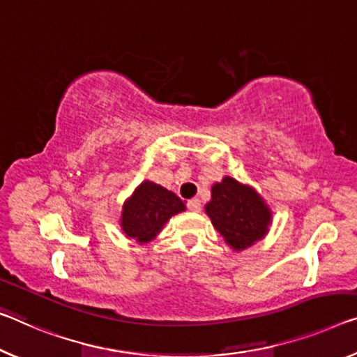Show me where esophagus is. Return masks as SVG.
I'll use <instances>...</instances> for the list:
<instances>
[{"instance_id": "obj_1", "label": "esophagus", "mask_w": 357, "mask_h": 357, "mask_svg": "<svg viewBox=\"0 0 357 357\" xmlns=\"http://www.w3.org/2000/svg\"><path fill=\"white\" fill-rule=\"evenodd\" d=\"M186 207H188L191 212H199L201 211V201L197 199V197H193V199H190L188 202H186Z\"/></svg>"}]
</instances>
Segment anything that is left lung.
I'll list each match as a JSON object with an SVG mask.
<instances>
[{"instance_id": "1", "label": "left lung", "mask_w": 357, "mask_h": 357, "mask_svg": "<svg viewBox=\"0 0 357 357\" xmlns=\"http://www.w3.org/2000/svg\"><path fill=\"white\" fill-rule=\"evenodd\" d=\"M212 225L234 250L248 249L268 231L271 212L250 186L225 177L212 186V199L206 204Z\"/></svg>"}]
</instances>
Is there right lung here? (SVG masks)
I'll list each match as a JSON object with an SVG mask.
<instances>
[{"mask_svg":"<svg viewBox=\"0 0 357 357\" xmlns=\"http://www.w3.org/2000/svg\"><path fill=\"white\" fill-rule=\"evenodd\" d=\"M185 211L183 201L162 186L144 182L124 202L121 227L129 238L148 243L172 215Z\"/></svg>","mask_w":357,"mask_h":357,"instance_id":"right-lung-1","label":"right lung"}]
</instances>
